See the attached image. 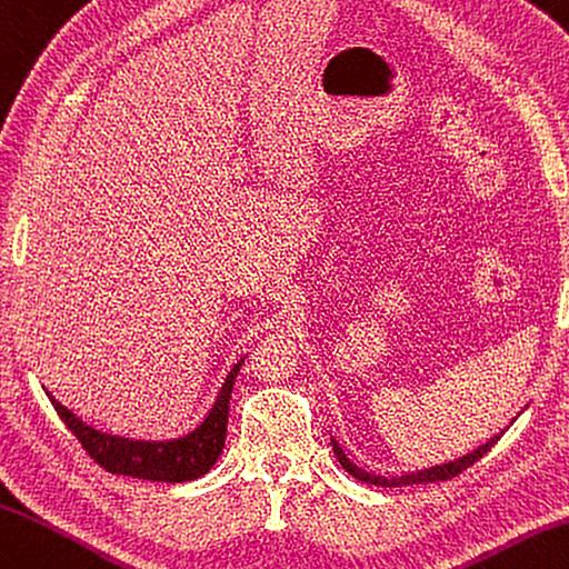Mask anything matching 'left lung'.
<instances>
[{"label":"left lung","mask_w":569,"mask_h":569,"mask_svg":"<svg viewBox=\"0 0 569 569\" xmlns=\"http://www.w3.org/2000/svg\"><path fill=\"white\" fill-rule=\"evenodd\" d=\"M503 433V431H501ZM501 433H497L495 438H489L485 446L475 448L472 452H467V456L458 458V460H450V462H443V465H433V467H426V470H419V472H409V475H401V477H377V475H370L360 470L358 465H352L346 452L340 450V446L336 443V440L331 438V446H333V452L338 462L343 465V470L350 472L356 479H360V482H368V485H377V487H407V485H428V482H446V479H452L458 477L462 470H467V467L475 465L479 458L485 456V452L491 450V446L497 443V440L501 438Z\"/></svg>","instance_id":"8db88e82"}]
</instances>
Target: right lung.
<instances>
[{"label":"right lung","instance_id":"obj_1","mask_svg":"<svg viewBox=\"0 0 569 569\" xmlns=\"http://www.w3.org/2000/svg\"><path fill=\"white\" fill-rule=\"evenodd\" d=\"M246 358L238 360L219 389L217 401L209 409L194 431L170 440H133L97 431L90 423L78 419L70 409L62 407L46 391L58 416L70 431L78 436L82 448L90 452V458L102 465L111 475H129L150 482H192V479L207 475L213 462L219 460L226 440V423H229V403L231 389L241 365Z\"/></svg>","mask_w":569,"mask_h":569}]
</instances>
